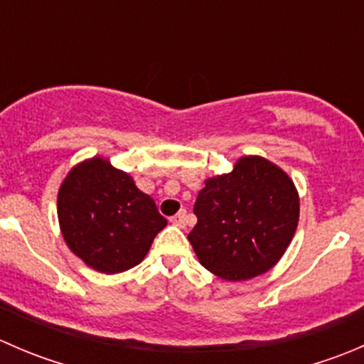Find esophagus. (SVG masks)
I'll use <instances>...</instances> for the list:
<instances>
[{
	"mask_svg": "<svg viewBox=\"0 0 364 364\" xmlns=\"http://www.w3.org/2000/svg\"><path fill=\"white\" fill-rule=\"evenodd\" d=\"M171 222L174 223V225H178V227H185L186 225V211H185V209H181L178 215L172 216Z\"/></svg>",
	"mask_w": 364,
	"mask_h": 364,
	"instance_id": "esophagus-1",
	"label": "esophagus"
}]
</instances>
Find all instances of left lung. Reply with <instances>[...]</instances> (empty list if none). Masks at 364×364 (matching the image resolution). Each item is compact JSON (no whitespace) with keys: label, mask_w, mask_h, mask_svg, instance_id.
I'll list each match as a JSON object with an SVG mask.
<instances>
[{"label":"left lung","mask_w":364,"mask_h":364,"mask_svg":"<svg viewBox=\"0 0 364 364\" xmlns=\"http://www.w3.org/2000/svg\"><path fill=\"white\" fill-rule=\"evenodd\" d=\"M188 241L200 264L229 282L250 280L280 260L299 220V197L287 174L260 156L237 160L205 181Z\"/></svg>","instance_id":"8db88e82"}]
</instances>
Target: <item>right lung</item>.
<instances>
[{"mask_svg": "<svg viewBox=\"0 0 364 364\" xmlns=\"http://www.w3.org/2000/svg\"><path fill=\"white\" fill-rule=\"evenodd\" d=\"M58 218L70 250L107 274L137 266L167 225L155 200L102 159L70 171L58 193Z\"/></svg>", "mask_w": 364, "mask_h": 364, "instance_id": "1", "label": "right lung"}]
</instances>
